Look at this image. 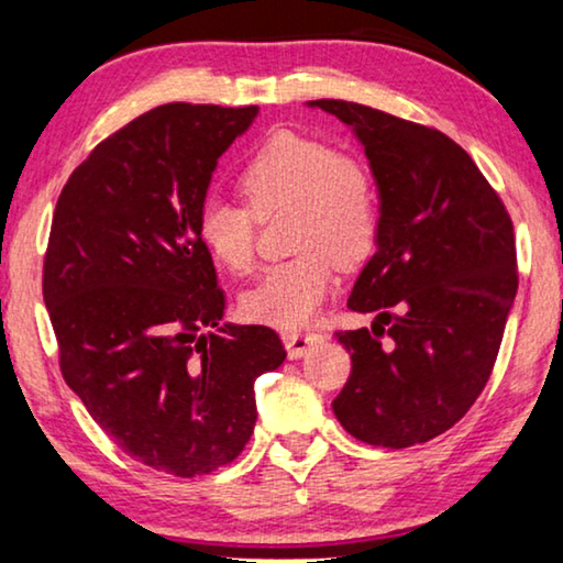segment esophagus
<instances>
[{
  "label": "esophagus",
  "mask_w": 563,
  "mask_h": 563,
  "mask_svg": "<svg viewBox=\"0 0 563 563\" xmlns=\"http://www.w3.org/2000/svg\"><path fill=\"white\" fill-rule=\"evenodd\" d=\"M318 343H322L320 333H297V330H291V333H284V345H287L289 358H302L305 353Z\"/></svg>",
  "instance_id": "esophagus-1"
}]
</instances>
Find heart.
I'll return each instance as SVG.
<instances>
[{
	"label": "heart",
	"instance_id": "b5f03b06",
	"mask_svg": "<svg viewBox=\"0 0 563 563\" xmlns=\"http://www.w3.org/2000/svg\"><path fill=\"white\" fill-rule=\"evenodd\" d=\"M245 205L210 197L199 207L197 238L230 274L256 261V218L295 210V258L268 266L241 299L245 318L274 328H302L335 287V261L356 266L372 256L382 225L379 191L361 161L318 137L279 130L253 151L238 176Z\"/></svg>",
	"mask_w": 563,
	"mask_h": 563
}]
</instances>
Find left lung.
<instances>
[{"instance_id":"8db88e82","label":"left lung","mask_w":563,"mask_h":563,"mask_svg":"<svg viewBox=\"0 0 563 563\" xmlns=\"http://www.w3.org/2000/svg\"><path fill=\"white\" fill-rule=\"evenodd\" d=\"M310 107L353 130L382 207L376 253L349 297L376 318L335 333L353 368L333 412L368 445L426 443L464 418L495 368L518 291L512 220L441 130L343 99Z\"/></svg>"}]
</instances>
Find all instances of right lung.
Returning <instances> with one entry per match:
<instances>
[{
  "label": "right lung",
  "instance_id": "right-lung-1",
  "mask_svg": "<svg viewBox=\"0 0 563 563\" xmlns=\"http://www.w3.org/2000/svg\"><path fill=\"white\" fill-rule=\"evenodd\" d=\"M258 107L172 102L89 153L60 191L43 299L60 374L128 456L199 476L241 456L253 382L287 351L266 325H220L225 295L197 238L218 158Z\"/></svg>",
  "mask_w": 563,
  "mask_h": 563
}]
</instances>
